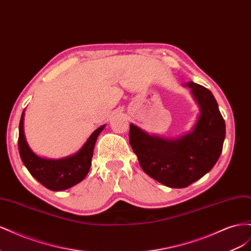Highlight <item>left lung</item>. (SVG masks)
Returning a JSON list of instances; mask_svg holds the SVG:
<instances>
[{
    "label": "left lung",
    "instance_id": "left-lung-1",
    "mask_svg": "<svg viewBox=\"0 0 251 251\" xmlns=\"http://www.w3.org/2000/svg\"><path fill=\"white\" fill-rule=\"evenodd\" d=\"M191 89L200 113L192 130L179 137L149 134L130 125V144L143 172L172 188H183L207 174L222 153L225 121L214 95L194 81L182 83Z\"/></svg>",
    "mask_w": 251,
    "mask_h": 251
}]
</instances>
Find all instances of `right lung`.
Segmentation results:
<instances>
[{"instance_id":"1","label":"right lung","mask_w":251,"mask_h":251,"mask_svg":"<svg viewBox=\"0 0 251 251\" xmlns=\"http://www.w3.org/2000/svg\"><path fill=\"white\" fill-rule=\"evenodd\" d=\"M24 116L25 110L19 126V151L31 176L53 192L65 191L85 179L91 168L95 142L105 125L96 128L76 153L60 159H48L36 155L29 148L24 133Z\"/></svg>"}]
</instances>
